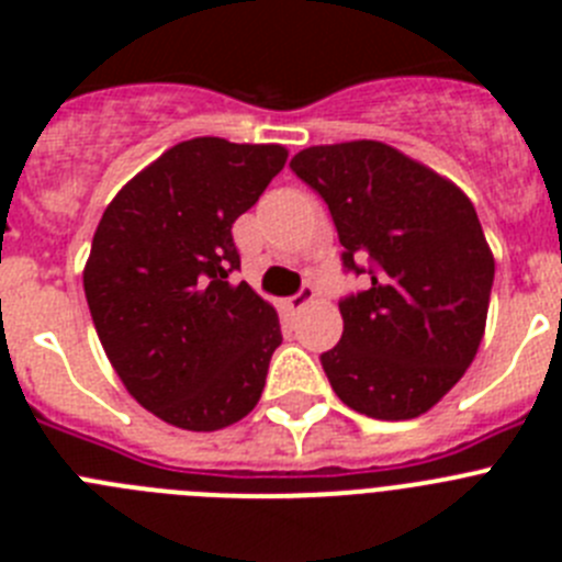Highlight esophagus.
I'll list each match as a JSON object with an SVG mask.
<instances>
[{
	"label": "esophagus",
	"instance_id": "esophagus-1",
	"mask_svg": "<svg viewBox=\"0 0 562 562\" xmlns=\"http://www.w3.org/2000/svg\"><path fill=\"white\" fill-rule=\"evenodd\" d=\"M312 301H315V290H312V286H304V290L297 292V295L286 297L284 306H286V310H290V312H297V310H304L306 304H312Z\"/></svg>",
	"mask_w": 562,
	"mask_h": 562
}]
</instances>
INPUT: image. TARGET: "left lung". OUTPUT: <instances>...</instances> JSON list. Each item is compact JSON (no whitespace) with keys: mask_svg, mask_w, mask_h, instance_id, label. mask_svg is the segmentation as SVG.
Segmentation results:
<instances>
[{"mask_svg":"<svg viewBox=\"0 0 562 562\" xmlns=\"http://www.w3.org/2000/svg\"><path fill=\"white\" fill-rule=\"evenodd\" d=\"M290 168L329 205L342 265H371L369 290L340 304V342L321 357L331 389L371 419L428 414L484 337L495 258L473 202L380 140L310 146Z\"/></svg>","mask_w":562,"mask_h":562,"instance_id":"left-lung-1","label":"left lung"}]
</instances>
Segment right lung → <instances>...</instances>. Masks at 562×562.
<instances>
[{
  "label": "right lung",
  "mask_w": 562,
  "mask_h": 562,
  "mask_svg": "<svg viewBox=\"0 0 562 562\" xmlns=\"http://www.w3.org/2000/svg\"><path fill=\"white\" fill-rule=\"evenodd\" d=\"M278 143L193 137L114 193L92 236L83 292L128 394L182 430L245 419L281 342L276 306L238 270L233 222L284 168Z\"/></svg>",
  "instance_id": "add662e5"
}]
</instances>
